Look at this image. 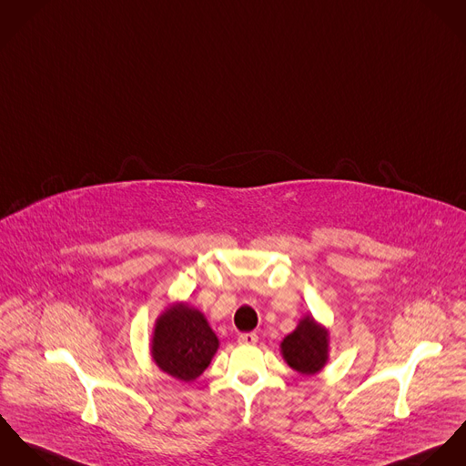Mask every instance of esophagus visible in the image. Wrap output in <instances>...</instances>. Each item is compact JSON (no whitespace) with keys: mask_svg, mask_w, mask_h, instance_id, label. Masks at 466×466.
<instances>
[{"mask_svg":"<svg viewBox=\"0 0 466 466\" xmlns=\"http://www.w3.org/2000/svg\"><path fill=\"white\" fill-rule=\"evenodd\" d=\"M258 334L256 332H243L238 336V341L241 345H256L258 343Z\"/></svg>","mask_w":466,"mask_h":466,"instance_id":"34e87169","label":"esophagus"}]
</instances>
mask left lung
<instances>
[{"label":"left lung","mask_w":466,"mask_h":466,"mask_svg":"<svg viewBox=\"0 0 466 466\" xmlns=\"http://www.w3.org/2000/svg\"><path fill=\"white\" fill-rule=\"evenodd\" d=\"M280 352L293 370L302 375H314L329 360V330L308 314L282 339Z\"/></svg>","instance_id":"8db88e82"}]
</instances>
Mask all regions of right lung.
Wrapping results in <instances>:
<instances>
[{"mask_svg": "<svg viewBox=\"0 0 466 466\" xmlns=\"http://www.w3.org/2000/svg\"><path fill=\"white\" fill-rule=\"evenodd\" d=\"M219 347L204 312L187 304H173L156 321L152 358L157 366L184 382L204 373Z\"/></svg>", "mask_w": 466, "mask_h": 466, "instance_id": "obj_1", "label": "right lung"}]
</instances>
